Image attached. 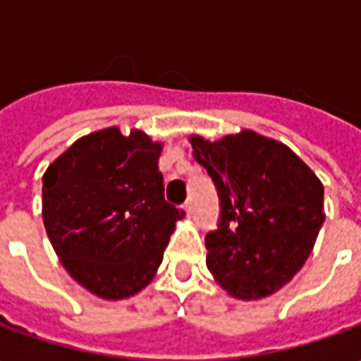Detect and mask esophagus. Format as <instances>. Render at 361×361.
<instances>
[{
	"mask_svg": "<svg viewBox=\"0 0 361 361\" xmlns=\"http://www.w3.org/2000/svg\"><path fill=\"white\" fill-rule=\"evenodd\" d=\"M183 209H185V212H188V216H193V211H195V209H193V203H185Z\"/></svg>",
	"mask_w": 361,
	"mask_h": 361,
	"instance_id": "esophagus-1",
	"label": "esophagus"
}]
</instances>
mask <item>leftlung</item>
Returning a JSON list of instances; mask_svg holds the SVG:
<instances>
[{"label":"left lung","instance_id":"obj_1","mask_svg":"<svg viewBox=\"0 0 361 361\" xmlns=\"http://www.w3.org/2000/svg\"><path fill=\"white\" fill-rule=\"evenodd\" d=\"M191 145L220 199L216 230L204 238L209 271L240 300L274 294L313 250L323 183L286 145L253 131Z\"/></svg>","mask_w":361,"mask_h":361}]
</instances>
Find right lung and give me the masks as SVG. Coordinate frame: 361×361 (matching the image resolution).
Masks as SVG:
<instances>
[{
	"mask_svg": "<svg viewBox=\"0 0 361 361\" xmlns=\"http://www.w3.org/2000/svg\"><path fill=\"white\" fill-rule=\"evenodd\" d=\"M162 145L102 129L71 145L42 178V216L61 265L104 300L149 284L183 209L164 199Z\"/></svg>",
	"mask_w": 361,
	"mask_h": 361,
	"instance_id": "1",
	"label": "right lung"
}]
</instances>
